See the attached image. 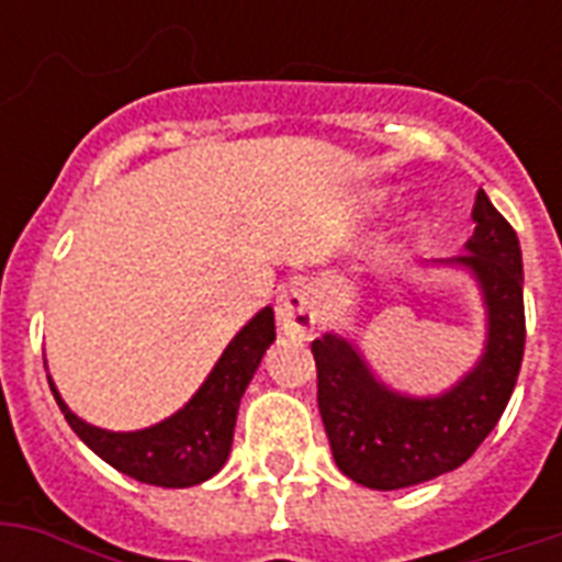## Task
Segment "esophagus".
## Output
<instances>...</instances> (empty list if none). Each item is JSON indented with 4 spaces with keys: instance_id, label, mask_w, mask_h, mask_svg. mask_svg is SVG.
<instances>
[{
    "instance_id": "obj_1",
    "label": "esophagus",
    "mask_w": 562,
    "mask_h": 562,
    "mask_svg": "<svg viewBox=\"0 0 562 562\" xmlns=\"http://www.w3.org/2000/svg\"><path fill=\"white\" fill-rule=\"evenodd\" d=\"M277 321H280L282 333L308 338L317 326V303L315 294L306 285H291L277 300Z\"/></svg>"
}]
</instances>
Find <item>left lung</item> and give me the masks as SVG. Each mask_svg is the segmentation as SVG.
<instances>
[{
	"label": "left lung",
	"instance_id": "left-lung-1",
	"mask_svg": "<svg viewBox=\"0 0 562 562\" xmlns=\"http://www.w3.org/2000/svg\"><path fill=\"white\" fill-rule=\"evenodd\" d=\"M467 254L435 265L479 282L487 341L470 373L437 396H408L384 384L344 335L312 341L317 408L338 470L370 490H402L458 470L496 428L514 393L525 352L522 250L516 229L479 192Z\"/></svg>",
	"mask_w": 562,
	"mask_h": 562
}]
</instances>
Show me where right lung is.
<instances>
[{"label": "right lung", "instance_id": "add662e5", "mask_svg": "<svg viewBox=\"0 0 562 562\" xmlns=\"http://www.w3.org/2000/svg\"><path fill=\"white\" fill-rule=\"evenodd\" d=\"M273 338H277L273 308L265 306L238 329L210 375L192 393V400L171 417L139 431H108V428L90 426L87 419L69 411L52 379H48V387L55 393L57 405L75 435L113 470L125 472L143 484H154V487H194L212 479L227 463L238 402L245 396L247 384L262 364L265 350L271 347Z\"/></svg>", "mask_w": 562, "mask_h": 562}]
</instances>
